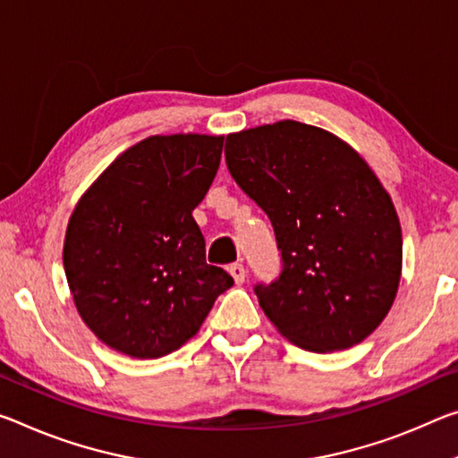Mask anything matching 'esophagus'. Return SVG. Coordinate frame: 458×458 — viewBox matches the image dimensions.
<instances>
[{"label":"esophagus","mask_w":458,"mask_h":458,"mask_svg":"<svg viewBox=\"0 0 458 458\" xmlns=\"http://www.w3.org/2000/svg\"><path fill=\"white\" fill-rule=\"evenodd\" d=\"M228 273L232 275V279L236 281V285H241V283H244L246 279V268L242 263H232L228 267Z\"/></svg>","instance_id":"1"}]
</instances>
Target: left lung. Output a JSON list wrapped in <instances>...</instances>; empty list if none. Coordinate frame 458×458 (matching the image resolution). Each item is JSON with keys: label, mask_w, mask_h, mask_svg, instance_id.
<instances>
[{"label": "left lung", "mask_w": 458, "mask_h": 458, "mask_svg": "<svg viewBox=\"0 0 458 458\" xmlns=\"http://www.w3.org/2000/svg\"><path fill=\"white\" fill-rule=\"evenodd\" d=\"M224 152L281 250L279 279L255 287L265 316L311 352L362 343L402 277V226L371 166L338 136L295 120L230 134Z\"/></svg>", "instance_id": "left-lung-1"}]
</instances>
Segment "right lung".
<instances>
[{
  "label": "right lung",
  "mask_w": 458,
  "mask_h": 458,
  "mask_svg": "<svg viewBox=\"0 0 458 458\" xmlns=\"http://www.w3.org/2000/svg\"><path fill=\"white\" fill-rule=\"evenodd\" d=\"M224 136L144 138L72 209L63 263L79 316L114 351L165 357L195 336L234 285L206 263L193 209L212 185Z\"/></svg>",
  "instance_id": "add662e5"
}]
</instances>
